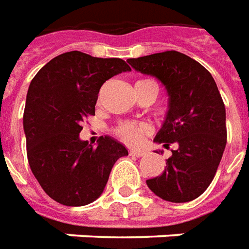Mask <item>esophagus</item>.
I'll list each match as a JSON object with an SVG mask.
<instances>
[{
  "instance_id": "34e87169",
  "label": "esophagus",
  "mask_w": 249,
  "mask_h": 249,
  "mask_svg": "<svg viewBox=\"0 0 249 249\" xmlns=\"http://www.w3.org/2000/svg\"><path fill=\"white\" fill-rule=\"evenodd\" d=\"M130 156H134V157H142V156H144V151H143V150L131 149V150H130Z\"/></svg>"
}]
</instances>
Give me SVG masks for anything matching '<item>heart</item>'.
I'll use <instances>...</instances> for the list:
<instances>
[{
  "instance_id": "b5f03b06",
  "label": "heart",
  "mask_w": 249,
  "mask_h": 249,
  "mask_svg": "<svg viewBox=\"0 0 249 249\" xmlns=\"http://www.w3.org/2000/svg\"><path fill=\"white\" fill-rule=\"evenodd\" d=\"M144 80H150V79H144ZM139 82H143V80H139ZM150 133H151V126L144 122H122L115 128L116 137L121 139L122 142L131 144V146L141 143L143 137Z\"/></svg>"
}]
</instances>
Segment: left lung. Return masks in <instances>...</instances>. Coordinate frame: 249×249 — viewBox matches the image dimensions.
Returning a JSON list of instances; mask_svg holds the SVG:
<instances>
[{
    "label": "left lung",
    "mask_w": 249,
    "mask_h": 249,
    "mask_svg": "<svg viewBox=\"0 0 249 249\" xmlns=\"http://www.w3.org/2000/svg\"><path fill=\"white\" fill-rule=\"evenodd\" d=\"M127 61L135 71L156 76L169 95V111L154 141L176 147L161 176L146 184L162 200H195L213 181L227 144L225 106L216 82L205 67L177 51Z\"/></svg>",
    "instance_id": "obj_1"
}]
</instances>
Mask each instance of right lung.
<instances>
[{"instance_id":"1","label":"right lung","mask_w":249,"mask_h":249,"mask_svg":"<svg viewBox=\"0 0 249 249\" xmlns=\"http://www.w3.org/2000/svg\"><path fill=\"white\" fill-rule=\"evenodd\" d=\"M131 71L122 59L65 52L32 79L24 110L28 162L40 186L59 204L83 206L99 197L111 169L127 149L111 137L98 146L80 141L86 118L95 115L106 80Z\"/></svg>"}]
</instances>
